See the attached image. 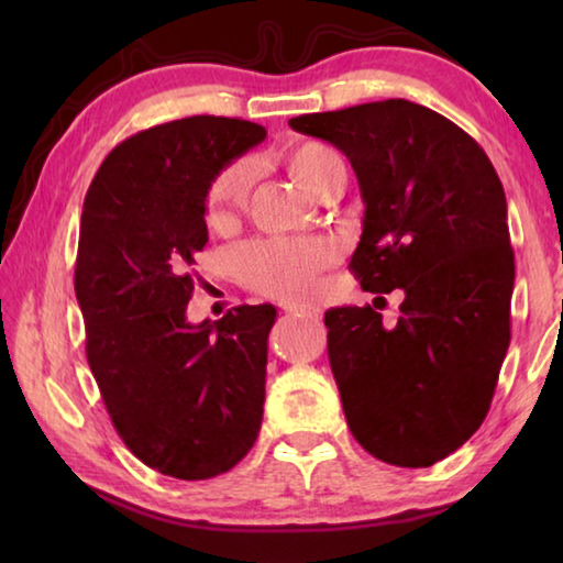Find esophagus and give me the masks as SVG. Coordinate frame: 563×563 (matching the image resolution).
<instances>
[{"instance_id": "obj_1", "label": "esophagus", "mask_w": 563, "mask_h": 563, "mask_svg": "<svg viewBox=\"0 0 563 563\" xmlns=\"http://www.w3.org/2000/svg\"><path fill=\"white\" fill-rule=\"evenodd\" d=\"M288 312H290V316H295V318H302V320H318V310L298 308V305H290Z\"/></svg>"}]
</instances>
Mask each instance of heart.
<instances>
[{"label":"heart","instance_id":"b5f03b06","mask_svg":"<svg viewBox=\"0 0 563 563\" xmlns=\"http://www.w3.org/2000/svg\"><path fill=\"white\" fill-rule=\"evenodd\" d=\"M288 166L295 180L310 194H320L330 178L345 174L342 158L325 144L308 141L292 148ZM255 180V161L235 158L213 176L206 194L208 223L221 228L243 211ZM340 258L328 238H261L235 253V268L247 288L280 300H302L318 290L320 273Z\"/></svg>","mask_w":563,"mask_h":563}]
</instances>
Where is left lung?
I'll use <instances>...</instances> for the list:
<instances>
[{"mask_svg": "<svg viewBox=\"0 0 563 563\" xmlns=\"http://www.w3.org/2000/svg\"><path fill=\"white\" fill-rule=\"evenodd\" d=\"M290 126L350 158L365 201L350 261L362 290L402 288L395 325L375 308L325 312L350 432L395 466H432L489 412L511 340L507 198L484 148L419 103L302 113Z\"/></svg>", "mask_w": 563, "mask_h": 563, "instance_id": "1", "label": "left lung"}]
</instances>
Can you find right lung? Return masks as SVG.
I'll return each mask as SVG.
<instances>
[{
    "mask_svg": "<svg viewBox=\"0 0 563 563\" xmlns=\"http://www.w3.org/2000/svg\"><path fill=\"white\" fill-rule=\"evenodd\" d=\"M265 133L225 117L158 123L121 141L84 198L74 290L89 367L123 444L176 479L233 470L261 432L275 308L190 325L186 305L208 186Z\"/></svg>",
    "mask_w": 563,
    "mask_h": 563,
    "instance_id": "right-lung-1",
    "label": "right lung"
}]
</instances>
